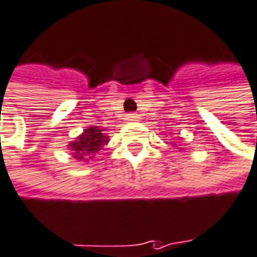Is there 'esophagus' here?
Returning <instances> with one entry per match:
<instances>
[{"mask_svg":"<svg viewBox=\"0 0 257 257\" xmlns=\"http://www.w3.org/2000/svg\"><path fill=\"white\" fill-rule=\"evenodd\" d=\"M126 119H128V120H137V119H138V114H137V113H128V114H126Z\"/></svg>","mask_w":257,"mask_h":257,"instance_id":"esophagus-1","label":"esophagus"}]
</instances>
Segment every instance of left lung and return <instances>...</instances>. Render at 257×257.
<instances>
[{
	"instance_id": "1",
	"label": "left lung",
	"mask_w": 257,
	"mask_h": 257,
	"mask_svg": "<svg viewBox=\"0 0 257 257\" xmlns=\"http://www.w3.org/2000/svg\"><path fill=\"white\" fill-rule=\"evenodd\" d=\"M175 147H176V146H175ZM179 150H181V149H179Z\"/></svg>"
}]
</instances>
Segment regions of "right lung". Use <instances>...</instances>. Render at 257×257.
Instances as JSON below:
<instances>
[{"label":"right lung","instance_id":"right-lung-1","mask_svg":"<svg viewBox=\"0 0 257 257\" xmlns=\"http://www.w3.org/2000/svg\"><path fill=\"white\" fill-rule=\"evenodd\" d=\"M107 144H108V135L105 134L104 128L88 126L86 129H83L79 137L70 141L67 147L78 162L86 163L91 159H94L95 154Z\"/></svg>","mask_w":257,"mask_h":257}]
</instances>
